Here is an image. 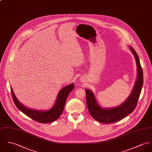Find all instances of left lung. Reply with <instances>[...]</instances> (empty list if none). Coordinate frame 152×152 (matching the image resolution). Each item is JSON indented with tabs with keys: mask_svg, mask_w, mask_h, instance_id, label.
Here are the masks:
<instances>
[{
	"mask_svg": "<svg viewBox=\"0 0 152 152\" xmlns=\"http://www.w3.org/2000/svg\"><path fill=\"white\" fill-rule=\"evenodd\" d=\"M129 49L135 57L138 76L132 93L123 103L114 108L103 109L98 105L92 92L88 89L85 90L86 104L89 112L95 120L100 123L110 124L120 121L131 113L137 107L143 86V75L137 52L132 47L129 46Z\"/></svg>",
	"mask_w": 152,
	"mask_h": 152,
	"instance_id": "obj_1",
	"label": "left lung"
}]
</instances>
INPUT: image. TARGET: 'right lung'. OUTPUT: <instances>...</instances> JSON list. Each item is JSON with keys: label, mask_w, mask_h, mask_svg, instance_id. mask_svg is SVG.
Returning <instances> with one entry per match:
<instances>
[{"label": "right lung", "mask_w": 152, "mask_h": 152, "mask_svg": "<svg viewBox=\"0 0 152 152\" xmlns=\"http://www.w3.org/2000/svg\"><path fill=\"white\" fill-rule=\"evenodd\" d=\"M74 88V83H71L62 88L57 95L54 106L51 109L45 111L31 110L24 107L18 102L16 97L15 96L12 88L11 92L14 104L20 110L35 121L40 123H49L55 121L61 115L64 110L67 98Z\"/></svg>", "instance_id": "add662e5"}]
</instances>
